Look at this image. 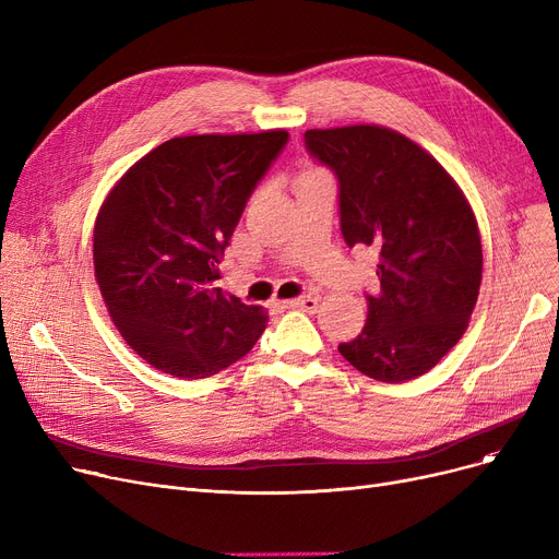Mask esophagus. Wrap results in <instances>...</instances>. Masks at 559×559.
<instances>
[{"label":"esophagus","mask_w":559,"mask_h":559,"mask_svg":"<svg viewBox=\"0 0 559 559\" xmlns=\"http://www.w3.org/2000/svg\"><path fill=\"white\" fill-rule=\"evenodd\" d=\"M287 308H295V310H304V312H317L319 308V297L317 295H306L301 299H292L287 301Z\"/></svg>","instance_id":"1"}]
</instances>
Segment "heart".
Returning <instances> with one entry per match:
<instances>
[{
  "instance_id": "obj_1",
  "label": "heart",
  "mask_w": 559,
  "mask_h": 559,
  "mask_svg": "<svg viewBox=\"0 0 559 559\" xmlns=\"http://www.w3.org/2000/svg\"><path fill=\"white\" fill-rule=\"evenodd\" d=\"M308 174H312V171H308ZM304 176H306V174H304Z\"/></svg>"
}]
</instances>
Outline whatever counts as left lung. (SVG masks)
I'll list each match as a JSON object with an SVG mask.
<instances>
[{
  "instance_id": "obj_1",
  "label": "left lung",
  "mask_w": 559,
  "mask_h": 559,
  "mask_svg": "<svg viewBox=\"0 0 559 559\" xmlns=\"http://www.w3.org/2000/svg\"><path fill=\"white\" fill-rule=\"evenodd\" d=\"M308 154L337 176L344 242L378 253L367 324L337 346L383 383L424 376L474 312L483 247L472 205L428 152L383 127L306 131Z\"/></svg>"
}]
</instances>
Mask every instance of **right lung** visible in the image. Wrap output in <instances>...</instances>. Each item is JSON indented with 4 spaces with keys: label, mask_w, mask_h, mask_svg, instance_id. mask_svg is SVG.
<instances>
[{
    "label": "right lung",
    "mask_w": 559,
    "mask_h": 559,
    "mask_svg": "<svg viewBox=\"0 0 559 559\" xmlns=\"http://www.w3.org/2000/svg\"><path fill=\"white\" fill-rule=\"evenodd\" d=\"M287 131L171 138L140 158L95 224V276L135 354L176 378L213 376L267 329L258 306L224 295L217 262Z\"/></svg>",
    "instance_id": "1"
}]
</instances>
